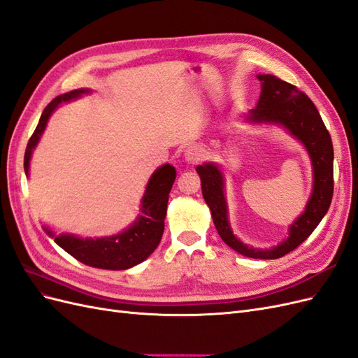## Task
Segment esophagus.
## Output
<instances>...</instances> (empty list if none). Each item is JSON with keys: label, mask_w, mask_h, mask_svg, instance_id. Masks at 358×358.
I'll return each instance as SVG.
<instances>
[{"label": "esophagus", "mask_w": 358, "mask_h": 358, "mask_svg": "<svg viewBox=\"0 0 358 358\" xmlns=\"http://www.w3.org/2000/svg\"><path fill=\"white\" fill-rule=\"evenodd\" d=\"M183 158H185L187 162H197L203 158V149L200 146L191 145L183 150Z\"/></svg>", "instance_id": "obj_1"}]
</instances>
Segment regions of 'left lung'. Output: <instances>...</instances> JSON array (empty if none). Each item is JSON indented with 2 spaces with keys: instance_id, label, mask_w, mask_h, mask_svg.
<instances>
[{
  "instance_id": "1",
  "label": "left lung",
  "mask_w": 358,
  "mask_h": 358,
  "mask_svg": "<svg viewBox=\"0 0 358 358\" xmlns=\"http://www.w3.org/2000/svg\"><path fill=\"white\" fill-rule=\"evenodd\" d=\"M262 92L254 109L245 115L251 125H278L308 150L312 162V192L296 221L288 227V236L276 246L262 249L243 243L230 225L225 199L224 170L215 162L197 166L201 192L212 212V220L221 239L236 252L257 259H276L305 242L327 213L333 197V145L315 104L296 86L272 74H257Z\"/></svg>"
}]
</instances>
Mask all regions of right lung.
<instances>
[{
    "label": "right lung",
    "mask_w": 358,
    "mask_h": 358,
    "mask_svg": "<svg viewBox=\"0 0 358 358\" xmlns=\"http://www.w3.org/2000/svg\"><path fill=\"white\" fill-rule=\"evenodd\" d=\"M85 94H91L90 88L74 90L67 94L58 95L53 99L45 112L41 113L38 125L34 134L31 136L24 158L25 175H29V162L34 149L37 148L41 134L45 133L46 125L52 113L55 112L62 103H70L80 99ZM176 170L170 164L158 167L152 176L149 178L145 194L140 201V215L136 221L128 225L121 233L106 237H79L71 233L57 234L49 227L43 225V230L64 251L69 252L80 263L104 268V270H127L134 267L152 254L161 242L164 233V220L167 215L169 192L175 183Z\"/></svg>",
    "instance_id": "obj_1"
}]
</instances>
